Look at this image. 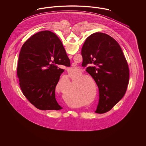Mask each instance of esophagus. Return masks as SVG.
<instances>
[{"label":"esophagus","mask_w":146,"mask_h":146,"mask_svg":"<svg viewBox=\"0 0 146 146\" xmlns=\"http://www.w3.org/2000/svg\"><path fill=\"white\" fill-rule=\"evenodd\" d=\"M72 57H73V56H72V55L68 56V57L70 58V59H71V58H72ZM72 66H74V65H73V64H72Z\"/></svg>","instance_id":"esophagus-1"}]
</instances>
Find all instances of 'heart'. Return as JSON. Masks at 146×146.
Returning <instances> with one entry per match:
<instances>
[{"label":"heart","instance_id":"obj_1","mask_svg":"<svg viewBox=\"0 0 146 146\" xmlns=\"http://www.w3.org/2000/svg\"><path fill=\"white\" fill-rule=\"evenodd\" d=\"M82 75L80 73L79 75H74L72 76L73 83L71 87L67 90L64 91L62 92L63 98L66 102H70L72 100L74 99L76 95V92L75 90V85L74 83L76 81V88L78 90H80L83 94V96L85 97L88 101H90L94 95V85L95 86V90L96 91V84L92 77L89 75H84L79 77ZM78 79L77 80V79ZM94 84L91 82L90 79ZM96 95V94H95ZM92 104V102H90Z\"/></svg>","mask_w":146,"mask_h":146}]
</instances>
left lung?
Masks as SVG:
<instances>
[{
	"mask_svg": "<svg viewBox=\"0 0 146 146\" xmlns=\"http://www.w3.org/2000/svg\"><path fill=\"white\" fill-rule=\"evenodd\" d=\"M84 66L99 89L95 113H106L125 95L129 81V70L122 49L109 35L97 32L88 36L82 49Z\"/></svg>",
	"mask_w": 146,
	"mask_h": 146,
	"instance_id": "1",
	"label": "left lung"
}]
</instances>
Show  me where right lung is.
Returning <instances> with one entry per match:
<instances>
[{"instance_id": "right-lung-1", "label": "right lung", "mask_w": 146, "mask_h": 146, "mask_svg": "<svg viewBox=\"0 0 146 146\" xmlns=\"http://www.w3.org/2000/svg\"><path fill=\"white\" fill-rule=\"evenodd\" d=\"M70 66L62 43L54 33L38 32L25 42L19 55L17 73L25 96L40 110L62 109L55 98V88L64 70Z\"/></svg>"}]
</instances>
